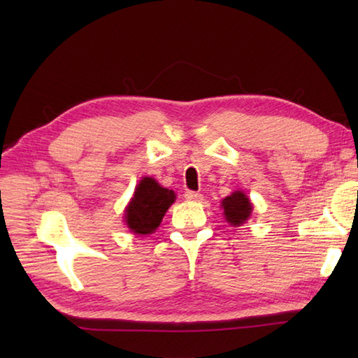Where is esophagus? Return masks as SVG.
<instances>
[{"label":"esophagus","mask_w":358,"mask_h":358,"mask_svg":"<svg viewBox=\"0 0 358 358\" xmlns=\"http://www.w3.org/2000/svg\"><path fill=\"white\" fill-rule=\"evenodd\" d=\"M185 199L189 201H201L203 200V195L199 192H194V191H187L185 194Z\"/></svg>","instance_id":"esophagus-1"}]
</instances>
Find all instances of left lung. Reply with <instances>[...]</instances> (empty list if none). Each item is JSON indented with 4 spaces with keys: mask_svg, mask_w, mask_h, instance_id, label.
I'll list each match as a JSON object with an SVG mask.
<instances>
[{
    "mask_svg": "<svg viewBox=\"0 0 358 358\" xmlns=\"http://www.w3.org/2000/svg\"><path fill=\"white\" fill-rule=\"evenodd\" d=\"M222 208L227 223L231 226H241L252 214V203L243 191H235L222 201Z\"/></svg>",
    "mask_w": 358,
    "mask_h": 358,
    "instance_id": "8db88e82",
    "label": "left lung"
}]
</instances>
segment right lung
<instances>
[{"instance_id": "add662e5", "label": "right lung", "mask_w": 358, "mask_h": 358, "mask_svg": "<svg viewBox=\"0 0 358 358\" xmlns=\"http://www.w3.org/2000/svg\"><path fill=\"white\" fill-rule=\"evenodd\" d=\"M177 199L173 191L158 185L152 177H144L136 185L134 196L124 210V222L136 235L154 232L171 204Z\"/></svg>"}]
</instances>
